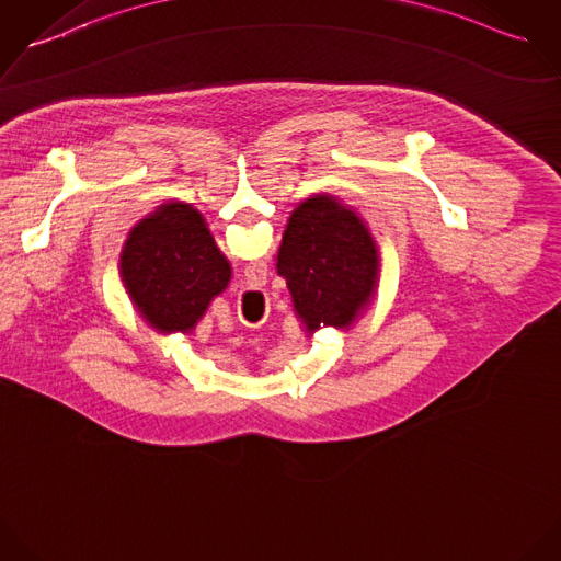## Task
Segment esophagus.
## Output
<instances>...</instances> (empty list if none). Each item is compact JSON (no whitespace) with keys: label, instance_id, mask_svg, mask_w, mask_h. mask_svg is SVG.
Listing matches in <instances>:
<instances>
[{"label":"esophagus","instance_id":"34e87169","mask_svg":"<svg viewBox=\"0 0 561 561\" xmlns=\"http://www.w3.org/2000/svg\"><path fill=\"white\" fill-rule=\"evenodd\" d=\"M266 284V273L262 266H250L245 271V293H243V301L245 302H264V286Z\"/></svg>","mask_w":561,"mask_h":561}]
</instances>
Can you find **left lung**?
Returning a JSON list of instances; mask_svg holds the SVG:
<instances>
[{
    "instance_id": "1",
    "label": "left lung",
    "mask_w": 561,
    "mask_h": 561,
    "mask_svg": "<svg viewBox=\"0 0 561 561\" xmlns=\"http://www.w3.org/2000/svg\"><path fill=\"white\" fill-rule=\"evenodd\" d=\"M275 266L307 337L322 327L350 331L380 282V252L365 219L331 194H313L290 214Z\"/></svg>"
}]
</instances>
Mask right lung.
<instances>
[{"instance_id":"right-lung-1","label":"right lung","mask_w":561,"mask_h":561,"mask_svg":"<svg viewBox=\"0 0 561 561\" xmlns=\"http://www.w3.org/2000/svg\"><path fill=\"white\" fill-rule=\"evenodd\" d=\"M119 275L136 311L153 331L190 335L230 284L232 268L203 214L174 201L129 230Z\"/></svg>"}]
</instances>
